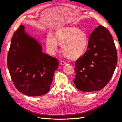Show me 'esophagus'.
I'll use <instances>...</instances> for the list:
<instances>
[{
	"label": "esophagus",
	"mask_w": 122,
	"mask_h": 122,
	"mask_svg": "<svg viewBox=\"0 0 122 122\" xmlns=\"http://www.w3.org/2000/svg\"><path fill=\"white\" fill-rule=\"evenodd\" d=\"M66 62H64V61H61L60 62V64L61 66H64V65H66Z\"/></svg>",
	"instance_id": "1"
}]
</instances>
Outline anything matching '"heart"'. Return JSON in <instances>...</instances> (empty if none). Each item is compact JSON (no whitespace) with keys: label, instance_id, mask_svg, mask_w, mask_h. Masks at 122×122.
I'll use <instances>...</instances> for the list:
<instances>
[{"label":"heart","instance_id":"b5f03b06","mask_svg":"<svg viewBox=\"0 0 122 122\" xmlns=\"http://www.w3.org/2000/svg\"><path fill=\"white\" fill-rule=\"evenodd\" d=\"M49 53L52 54L56 51L58 46H62V51L67 58L76 60L81 58L86 51L89 44L87 34L78 28L66 27L60 28L49 35L46 40Z\"/></svg>","mask_w":122,"mask_h":122}]
</instances>
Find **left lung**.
Masks as SVG:
<instances>
[{
    "mask_svg": "<svg viewBox=\"0 0 122 122\" xmlns=\"http://www.w3.org/2000/svg\"><path fill=\"white\" fill-rule=\"evenodd\" d=\"M117 54L112 35L100 25L89 38L86 52L77 60L74 83L82 92L100 91L105 86L114 72Z\"/></svg>",
    "mask_w": 122,
    "mask_h": 122,
    "instance_id": "8db88e82",
    "label": "left lung"
}]
</instances>
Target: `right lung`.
Instances as JSON below:
<instances>
[{"label":"right lung","instance_id":"add662e5","mask_svg":"<svg viewBox=\"0 0 122 122\" xmlns=\"http://www.w3.org/2000/svg\"><path fill=\"white\" fill-rule=\"evenodd\" d=\"M7 66L16 89L25 95L37 97L50 90L59 62L43 53L41 44L21 25L11 38Z\"/></svg>","mask_w":122,"mask_h":122}]
</instances>
